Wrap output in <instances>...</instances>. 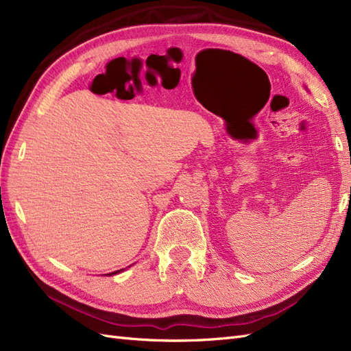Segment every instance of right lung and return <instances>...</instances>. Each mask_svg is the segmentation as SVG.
<instances>
[{
  "instance_id": "right-lung-1",
  "label": "right lung",
  "mask_w": 351,
  "mask_h": 351,
  "mask_svg": "<svg viewBox=\"0 0 351 351\" xmlns=\"http://www.w3.org/2000/svg\"><path fill=\"white\" fill-rule=\"evenodd\" d=\"M117 272H120V271H117ZM117 272H112V274H108V275H114V274H117Z\"/></svg>"
}]
</instances>
